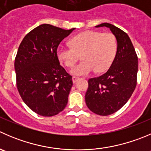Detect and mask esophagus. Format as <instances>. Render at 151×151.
<instances>
[{
  "mask_svg": "<svg viewBox=\"0 0 151 151\" xmlns=\"http://www.w3.org/2000/svg\"><path fill=\"white\" fill-rule=\"evenodd\" d=\"M80 77H76V76H73V77H72V81H73V83H75L76 82H77L78 80H80Z\"/></svg>",
  "mask_w": 151,
  "mask_h": 151,
  "instance_id": "obj_1",
  "label": "esophagus"
}]
</instances>
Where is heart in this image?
I'll use <instances>...</instances> for the list:
<instances>
[{
  "mask_svg": "<svg viewBox=\"0 0 151 151\" xmlns=\"http://www.w3.org/2000/svg\"><path fill=\"white\" fill-rule=\"evenodd\" d=\"M71 46H60L57 56L68 68L74 65L82 55L83 60L71 69L76 75H87L96 70L105 71L110 66L117 52V41L112 33L86 31L72 37Z\"/></svg>",
  "mask_w": 151,
  "mask_h": 151,
  "instance_id": "obj_1",
  "label": "heart"
}]
</instances>
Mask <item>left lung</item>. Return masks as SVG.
Here are the masks:
<instances>
[{
  "label": "left lung",
  "mask_w": 151,
  "mask_h": 151,
  "mask_svg": "<svg viewBox=\"0 0 151 151\" xmlns=\"http://www.w3.org/2000/svg\"><path fill=\"white\" fill-rule=\"evenodd\" d=\"M109 28L117 40V52L108 71L90 78L86 103L93 113L108 116L119 111L132 95L137 83L138 58L128 35L108 23L96 27Z\"/></svg>",
  "instance_id": "8db88e82"
}]
</instances>
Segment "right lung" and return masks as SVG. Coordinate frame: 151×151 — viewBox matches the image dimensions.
Here are the masks:
<instances>
[{
    "label": "right lung",
    "mask_w": 151,
    "mask_h": 151,
    "mask_svg": "<svg viewBox=\"0 0 151 151\" xmlns=\"http://www.w3.org/2000/svg\"><path fill=\"white\" fill-rule=\"evenodd\" d=\"M74 29L42 24L19 46L14 60L17 90L25 104L40 116L58 114L68 103L72 77L60 64L57 49Z\"/></svg>",
    "instance_id": "1"
}]
</instances>
